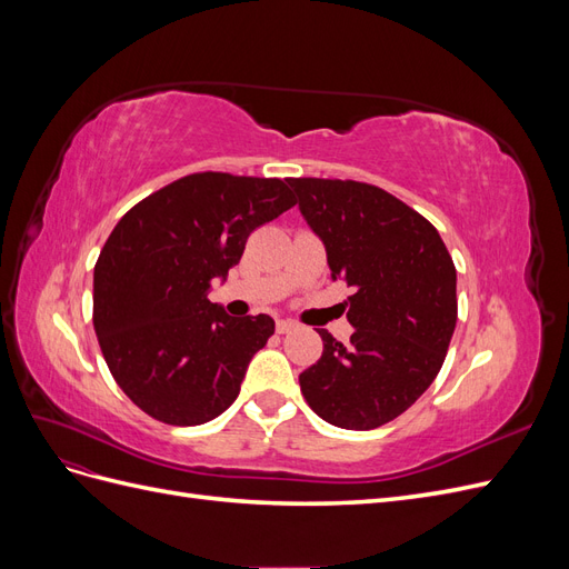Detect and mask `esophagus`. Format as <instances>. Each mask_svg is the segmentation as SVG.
Returning a JSON list of instances; mask_svg holds the SVG:
<instances>
[{
	"mask_svg": "<svg viewBox=\"0 0 569 569\" xmlns=\"http://www.w3.org/2000/svg\"><path fill=\"white\" fill-rule=\"evenodd\" d=\"M297 327L295 320H278V325H274V330H278V335H287Z\"/></svg>",
	"mask_w": 569,
	"mask_h": 569,
	"instance_id": "esophagus-1",
	"label": "esophagus"
}]
</instances>
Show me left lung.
<instances>
[{
  "label": "left lung",
  "mask_w": 569,
  "mask_h": 569,
  "mask_svg": "<svg viewBox=\"0 0 569 569\" xmlns=\"http://www.w3.org/2000/svg\"><path fill=\"white\" fill-rule=\"evenodd\" d=\"M322 239L332 280L353 295L343 347L320 330L322 356L299 375L306 403L341 429L399 418L439 375L456 330V266L437 228L385 189L356 180L289 178Z\"/></svg>",
  "instance_id": "obj_1"
}]
</instances>
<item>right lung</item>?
<instances>
[{"instance_id":"1","label":"right lung","mask_w":569,"mask_h":569,"mask_svg":"<svg viewBox=\"0 0 569 569\" xmlns=\"http://www.w3.org/2000/svg\"><path fill=\"white\" fill-rule=\"evenodd\" d=\"M295 206L284 180L194 173L118 220L94 266V332L118 387L147 416L192 427L228 410L274 320L209 301L249 234Z\"/></svg>"}]
</instances>
